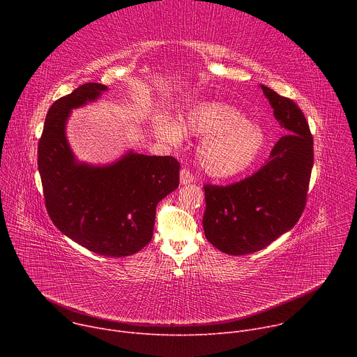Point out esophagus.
Segmentation results:
<instances>
[{
    "label": "esophagus",
    "instance_id": "obj_1",
    "mask_svg": "<svg viewBox=\"0 0 357 357\" xmlns=\"http://www.w3.org/2000/svg\"><path fill=\"white\" fill-rule=\"evenodd\" d=\"M193 181H195V178H193V175H192V172L189 169H186V168L181 169V183L182 185L192 183Z\"/></svg>",
    "mask_w": 357,
    "mask_h": 357
}]
</instances>
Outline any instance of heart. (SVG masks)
Returning <instances> with one entry per match:
<instances>
[{
	"label": "heart",
	"mask_w": 357,
	"mask_h": 357,
	"mask_svg": "<svg viewBox=\"0 0 357 357\" xmlns=\"http://www.w3.org/2000/svg\"><path fill=\"white\" fill-rule=\"evenodd\" d=\"M203 137L197 148L200 168L212 178L226 179L247 171L266 146V132L245 120L236 107L223 103H199L181 123L162 121L157 131L161 138L179 144L183 133Z\"/></svg>",
	"instance_id": "b5f03b06"
}]
</instances>
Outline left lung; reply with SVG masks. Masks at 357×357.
Segmentation results:
<instances>
[{
    "mask_svg": "<svg viewBox=\"0 0 357 357\" xmlns=\"http://www.w3.org/2000/svg\"><path fill=\"white\" fill-rule=\"evenodd\" d=\"M284 128L267 164L240 182L205 185L203 230L218 250L243 256L263 250L299 220L314 165V138L295 101L261 84Z\"/></svg>",
    "mask_w": 357,
    "mask_h": 357,
    "instance_id": "8db88e82",
    "label": "left lung"
}]
</instances>
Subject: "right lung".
Listing matches in <instances>:
<instances>
[{
    "instance_id": "add662e5",
    "label": "right lung",
    "mask_w": 357,
    "mask_h": 357,
    "mask_svg": "<svg viewBox=\"0 0 357 357\" xmlns=\"http://www.w3.org/2000/svg\"><path fill=\"white\" fill-rule=\"evenodd\" d=\"M107 90L84 83L50 106L38 144L45 206L69 238L106 257H126L145 247L154 233L158 203L179 186L174 157L128 152L107 167L77 164L66 139L72 109Z\"/></svg>"
}]
</instances>
